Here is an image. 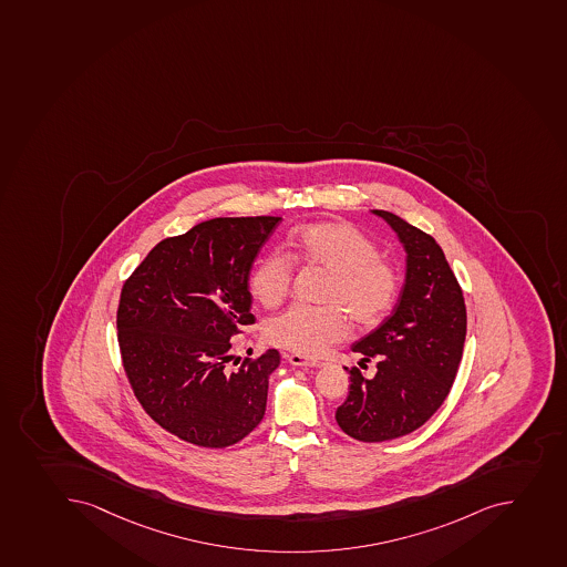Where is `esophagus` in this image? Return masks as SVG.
<instances>
[{
    "mask_svg": "<svg viewBox=\"0 0 567 567\" xmlns=\"http://www.w3.org/2000/svg\"><path fill=\"white\" fill-rule=\"evenodd\" d=\"M287 360L291 362L292 365H300V368H320L322 362H318V360L306 359L302 354H287Z\"/></svg>",
    "mask_w": 567,
    "mask_h": 567,
    "instance_id": "obj_1",
    "label": "esophagus"
}]
</instances>
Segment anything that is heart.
<instances>
[{
  "label": "heart",
  "mask_w": 567,
  "mask_h": 567,
  "mask_svg": "<svg viewBox=\"0 0 567 567\" xmlns=\"http://www.w3.org/2000/svg\"><path fill=\"white\" fill-rule=\"evenodd\" d=\"M287 255L272 250L250 272L252 297L264 307L280 306L291 291L295 265L328 272L320 292L326 306H295L265 326L269 344L318 357L350 334V315L360 326L381 322L399 297V272L379 256V247L348 223H312L287 239Z\"/></svg>",
  "instance_id": "obj_1"
}]
</instances>
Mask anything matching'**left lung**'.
<instances>
[{"label": "left lung", "instance_id": "8db88e82", "mask_svg": "<svg viewBox=\"0 0 567 567\" xmlns=\"http://www.w3.org/2000/svg\"><path fill=\"white\" fill-rule=\"evenodd\" d=\"M373 213L390 223L406 250V281L393 315L351 348L362 362L377 360L375 377L346 368L350 393L334 419L364 443L398 440L440 410L466 337L465 298L437 241L395 214Z\"/></svg>", "mask_w": 567, "mask_h": 567}]
</instances>
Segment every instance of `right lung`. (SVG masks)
<instances>
[{"label":"right lung","instance_id":"right-lung-1","mask_svg":"<svg viewBox=\"0 0 567 567\" xmlns=\"http://www.w3.org/2000/svg\"><path fill=\"white\" fill-rule=\"evenodd\" d=\"M281 217H216L166 238L124 281L117 309L122 365L144 412L175 437L225 449L264 419L280 351L245 357L233 337L256 322L249 275Z\"/></svg>","mask_w":567,"mask_h":567}]
</instances>
